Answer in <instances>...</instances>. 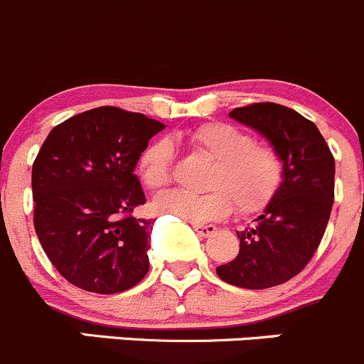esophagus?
Masks as SVG:
<instances>
[{"mask_svg": "<svg viewBox=\"0 0 364 364\" xmlns=\"http://www.w3.org/2000/svg\"><path fill=\"white\" fill-rule=\"evenodd\" d=\"M193 230L200 235L201 238H210L217 231L215 226L208 224V226H201V224H193Z\"/></svg>", "mask_w": 364, "mask_h": 364, "instance_id": "1", "label": "esophagus"}]
</instances>
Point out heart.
Wrapping results in <instances>:
<instances>
[{
	"label": "heart",
	"mask_w": 364,
	"mask_h": 364,
	"mask_svg": "<svg viewBox=\"0 0 364 364\" xmlns=\"http://www.w3.org/2000/svg\"><path fill=\"white\" fill-rule=\"evenodd\" d=\"M183 144L215 161L207 178L205 194L170 191L156 200L161 213H171L193 224H207L230 215L233 201L240 212H257L268 203L282 178V159L269 145L226 122H208L177 134ZM173 145L156 140L138 159L141 181L151 189L170 182Z\"/></svg>",
	"instance_id": "1"
}]
</instances>
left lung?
I'll return each instance as SVG.
<instances>
[{
	"mask_svg": "<svg viewBox=\"0 0 364 364\" xmlns=\"http://www.w3.org/2000/svg\"><path fill=\"white\" fill-rule=\"evenodd\" d=\"M230 117L279 152L282 181L254 228L237 231V257L215 272L231 286L268 289L298 275L319 247L335 198V159L317 126L293 108L254 103Z\"/></svg>",
	"mask_w": 364,
	"mask_h": 364,
	"instance_id": "8db88e82",
	"label": "left lung"
}]
</instances>
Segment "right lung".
<instances>
[{
  "label": "right lung",
  "instance_id": "add662e5",
  "mask_svg": "<svg viewBox=\"0 0 364 364\" xmlns=\"http://www.w3.org/2000/svg\"><path fill=\"white\" fill-rule=\"evenodd\" d=\"M164 124L117 107L82 112L58 124L33 163L35 230L45 254L73 286L114 294L149 272L152 219L134 175Z\"/></svg>",
  "mask_w": 364,
  "mask_h": 364
}]
</instances>
